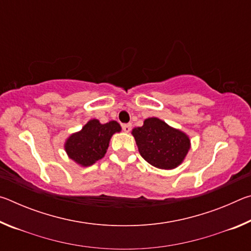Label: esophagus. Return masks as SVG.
<instances>
[{
    "mask_svg": "<svg viewBox=\"0 0 251 251\" xmlns=\"http://www.w3.org/2000/svg\"><path fill=\"white\" fill-rule=\"evenodd\" d=\"M122 128H123V130L125 131V133H129L130 129H131V124H124L122 126Z\"/></svg>",
    "mask_w": 251,
    "mask_h": 251,
    "instance_id": "1",
    "label": "esophagus"
}]
</instances>
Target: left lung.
Segmentation results:
<instances>
[{"label": "left lung", "mask_w": 251, "mask_h": 251, "mask_svg": "<svg viewBox=\"0 0 251 251\" xmlns=\"http://www.w3.org/2000/svg\"><path fill=\"white\" fill-rule=\"evenodd\" d=\"M131 135L143 158L151 166L167 171L179 166L192 146L185 131L157 117L146 118L143 126L133 128Z\"/></svg>", "instance_id": "1"}]
</instances>
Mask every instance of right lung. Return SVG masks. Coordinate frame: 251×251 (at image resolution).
<instances>
[{
    "mask_svg": "<svg viewBox=\"0 0 251 251\" xmlns=\"http://www.w3.org/2000/svg\"><path fill=\"white\" fill-rule=\"evenodd\" d=\"M122 127L112 121L101 124L99 120H91L82 129L71 134L64 143L69 158L82 167H88L105 156L112 136L121 133Z\"/></svg>",
    "mask_w": 251,
    "mask_h": 251,
    "instance_id": "1",
    "label": "right lung"
}]
</instances>
